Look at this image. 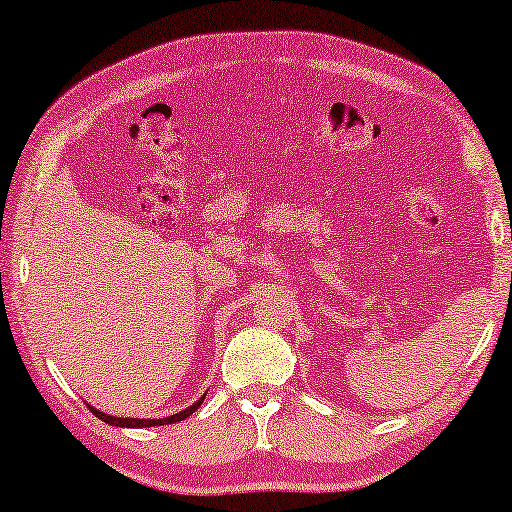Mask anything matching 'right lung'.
<instances>
[{
    "label": "right lung",
    "mask_w": 512,
    "mask_h": 512,
    "mask_svg": "<svg viewBox=\"0 0 512 512\" xmlns=\"http://www.w3.org/2000/svg\"><path fill=\"white\" fill-rule=\"evenodd\" d=\"M202 401H205V396L200 398V401H195L191 408H186V410H181V412H177V415H170V417H163V419H132V417H111V415H107V412H100V410H95L93 405H88L90 410H93V415L97 417V419H102V422H107V424H111V426H125V429H137V426H163V424H174V422H181V419H186V417H191L195 410L200 408L202 405Z\"/></svg>",
    "instance_id": "obj_1"
}]
</instances>
